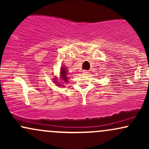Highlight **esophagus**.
I'll return each instance as SVG.
<instances>
[{
    "instance_id": "esophagus-1",
    "label": "esophagus",
    "mask_w": 149,
    "mask_h": 149,
    "mask_svg": "<svg viewBox=\"0 0 149 149\" xmlns=\"http://www.w3.org/2000/svg\"><path fill=\"white\" fill-rule=\"evenodd\" d=\"M88 73H89L88 71H87V70H83V74H88Z\"/></svg>"
}]
</instances>
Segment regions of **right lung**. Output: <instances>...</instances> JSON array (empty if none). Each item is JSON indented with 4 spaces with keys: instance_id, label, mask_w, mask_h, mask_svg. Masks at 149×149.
I'll return each instance as SVG.
<instances>
[{
    "instance_id": "1",
    "label": "right lung",
    "mask_w": 149,
    "mask_h": 149,
    "mask_svg": "<svg viewBox=\"0 0 149 149\" xmlns=\"http://www.w3.org/2000/svg\"><path fill=\"white\" fill-rule=\"evenodd\" d=\"M67 75H69V74H67V70H66V68H65V67L61 68V71H60V76H61V78H60L61 79L60 80H64L65 83H67V82H69V81H68V76H67ZM54 83L57 84V86H63V85L59 84V83H61V82L57 81V78H54Z\"/></svg>"
}]
</instances>
